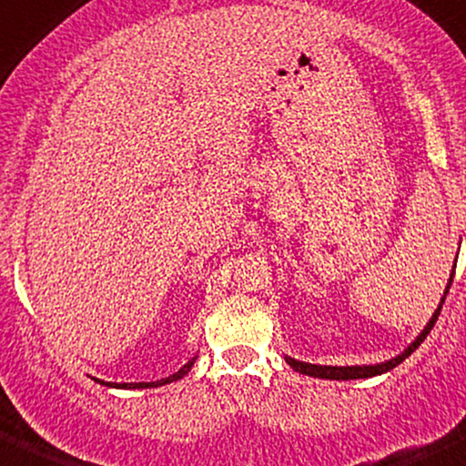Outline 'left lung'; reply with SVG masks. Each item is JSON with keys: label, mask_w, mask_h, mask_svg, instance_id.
<instances>
[{"label": "left lung", "mask_w": 466, "mask_h": 466, "mask_svg": "<svg viewBox=\"0 0 466 466\" xmlns=\"http://www.w3.org/2000/svg\"><path fill=\"white\" fill-rule=\"evenodd\" d=\"M453 273H455V270H453ZM451 282H453V278L449 279V287H446V293H449ZM446 293H444V298H441V302H440V307H437V311H435V314H432L431 323H428L426 329H423V332L417 337V341H414L412 346H410L408 350H405V353H400L399 358L390 360V362L376 364V367H319V364L298 362V360H291V358H287V362L291 364V367L296 369L298 373H305V376H314V378H325V380H360V378H371V376H380V373H385V371H391V369L399 367V364L403 362L405 358H410V355H412L414 350H417V348L421 346L423 339H426L428 334H431L432 325L437 323V316H440V311H441V305H444V300H446Z\"/></svg>", "instance_id": "1"}]
</instances>
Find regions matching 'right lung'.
Returning <instances> with one entry per match:
<instances>
[{
	"label": "right lung",
	"mask_w": 466,
	"mask_h": 466,
	"mask_svg": "<svg viewBox=\"0 0 466 466\" xmlns=\"http://www.w3.org/2000/svg\"><path fill=\"white\" fill-rule=\"evenodd\" d=\"M193 362H196V358L188 360V362L184 364V367L179 369L177 373H173V376H170V378H164V380H157V382H134V385H127V382H125V385H116V382H113V385H108V387H125V390H146V387H159V385H166V382L179 380V378L187 376V373L191 371ZM97 382H102V380H97ZM102 385H106V382H102Z\"/></svg>",
	"instance_id": "1"
}]
</instances>
